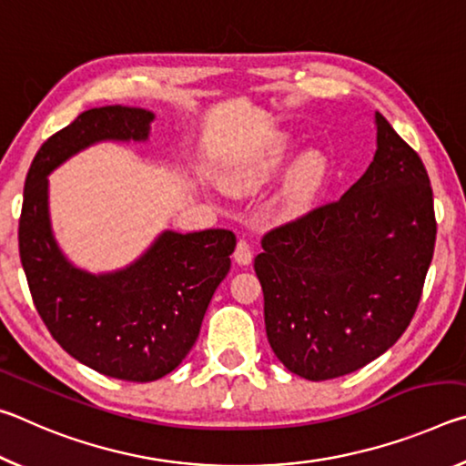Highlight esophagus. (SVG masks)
<instances>
[{
  "label": "esophagus",
  "mask_w": 466,
  "mask_h": 466,
  "mask_svg": "<svg viewBox=\"0 0 466 466\" xmlns=\"http://www.w3.org/2000/svg\"><path fill=\"white\" fill-rule=\"evenodd\" d=\"M234 261L238 265H248L252 261V248L247 238H240L234 250Z\"/></svg>",
  "instance_id": "34e87169"
}]
</instances>
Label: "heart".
Instances as JSON below:
<instances>
[{"label": "heart", "mask_w": 466, "mask_h": 466, "mask_svg": "<svg viewBox=\"0 0 466 466\" xmlns=\"http://www.w3.org/2000/svg\"><path fill=\"white\" fill-rule=\"evenodd\" d=\"M283 152L286 146L278 144L271 147L265 156L257 157L248 164H242L240 168L232 172V187L240 193L257 191L258 187L265 185L267 180L273 177V172L279 168L283 160ZM327 178V162L322 160L319 154L306 156L302 162L298 164L294 175H291L288 188H286V205L289 209H304L317 193L320 187L325 185Z\"/></svg>", "instance_id": "obj_1"}]
</instances>
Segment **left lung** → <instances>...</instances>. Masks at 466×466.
I'll use <instances>...</instances> for the list:
<instances>
[{"label": "left lung", "mask_w": 466, "mask_h": 466, "mask_svg": "<svg viewBox=\"0 0 466 466\" xmlns=\"http://www.w3.org/2000/svg\"><path fill=\"white\" fill-rule=\"evenodd\" d=\"M378 149L337 201L271 228L255 271L275 356L306 380L356 372L399 341L420 306L436 214L420 154L376 113Z\"/></svg>", "instance_id": "obj_1"}]
</instances>
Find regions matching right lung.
Segmentation results:
<instances>
[{"mask_svg":"<svg viewBox=\"0 0 466 466\" xmlns=\"http://www.w3.org/2000/svg\"><path fill=\"white\" fill-rule=\"evenodd\" d=\"M154 115L102 106L82 113L38 149L25 183L20 261L35 309L69 356L127 382L170 374L191 351L211 302L230 271L232 230L164 232L137 263L88 275L66 261L46 214V175L100 139H146Z\"/></svg>","mask_w":466,"mask_h":466,"instance_id":"right-lung-1","label":"right lung"}]
</instances>
